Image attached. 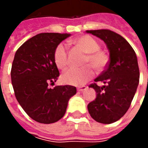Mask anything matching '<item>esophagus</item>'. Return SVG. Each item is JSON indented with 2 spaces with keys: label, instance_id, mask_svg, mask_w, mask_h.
I'll list each match as a JSON object with an SVG mask.
<instances>
[{
  "label": "esophagus",
  "instance_id": "esophagus-1",
  "mask_svg": "<svg viewBox=\"0 0 148 148\" xmlns=\"http://www.w3.org/2000/svg\"><path fill=\"white\" fill-rule=\"evenodd\" d=\"M87 87L86 86H78L77 88V91H84L85 90H86Z\"/></svg>",
  "mask_w": 148,
  "mask_h": 148
}]
</instances>
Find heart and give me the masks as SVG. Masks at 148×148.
Masks as SVG:
<instances>
[{"label": "heart", "instance_id": "heart-1", "mask_svg": "<svg viewBox=\"0 0 148 148\" xmlns=\"http://www.w3.org/2000/svg\"><path fill=\"white\" fill-rule=\"evenodd\" d=\"M71 42L86 53L84 63H89L97 71H103L108 62V57L105 52L100 51V45L96 39L89 35H85L72 40ZM54 61L57 67L65 70L68 66L67 48L65 44L59 43L54 51ZM90 65L82 68H71L62 75V81L65 84L82 86L92 77L93 70Z\"/></svg>", "mask_w": 148, "mask_h": 148}]
</instances>
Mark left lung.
<instances>
[{"instance_id": "obj_1", "label": "left lung", "mask_w": 148, "mask_h": 148, "mask_svg": "<svg viewBox=\"0 0 148 148\" xmlns=\"http://www.w3.org/2000/svg\"><path fill=\"white\" fill-rule=\"evenodd\" d=\"M102 39L109 51L106 69L95 78L102 86L91 84L96 99L87 108L91 117L101 124L117 121L129 109L140 81V70L136 52L124 37L108 29L86 31Z\"/></svg>"}]
</instances>
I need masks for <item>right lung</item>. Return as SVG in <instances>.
Returning <instances> with one entry per match:
<instances>
[{
	"instance_id": "1",
	"label": "right lung",
	"mask_w": 148,
	"mask_h": 148,
	"mask_svg": "<svg viewBox=\"0 0 148 148\" xmlns=\"http://www.w3.org/2000/svg\"><path fill=\"white\" fill-rule=\"evenodd\" d=\"M71 36L64 33H40L19 47L12 62L11 79L15 96L25 112L41 124L59 121L66 111L68 101L77 92L72 86L48 88L59 76L54 51Z\"/></svg>"
}]
</instances>
